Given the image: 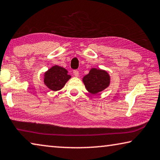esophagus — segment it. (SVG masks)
<instances>
[{
    "label": "esophagus",
    "instance_id": "obj_1",
    "mask_svg": "<svg viewBox=\"0 0 160 160\" xmlns=\"http://www.w3.org/2000/svg\"><path fill=\"white\" fill-rule=\"evenodd\" d=\"M73 74H74L75 77H78V75H79V71L77 70H73Z\"/></svg>",
    "mask_w": 160,
    "mask_h": 160
}]
</instances>
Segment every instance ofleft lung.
<instances>
[{
  "mask_svg": "<svg viewBox=\"0 0 160 160\" xmlns=\"http://www.w3.org/2000/svg\"><path fill=\"white\" fill-rule=\"evenodd\" d=\"M110 80V76L106 71L92 68L90 72L83 78L82 80L88 92L96 94L108 87Z\"/></svg>",
  "mask_w": 160,
  "mask_h": 160,
  "instance_id": "obj_1",
  "label": "left lung"
}]
</instances>
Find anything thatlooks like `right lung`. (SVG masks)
Listing matches in <instances>:
<instances>
[{"instance_id": "right-lung-1", "label": "right lung", "mask_w": 160, "mask_h": 160, "mask_svg": "<svg viewBox=\"0 0 160 160\" xmlns=\"http://www.w3.org/2000/svg\"><path fill=\"white\" fill-rule=\"evenodd\" d=\"M44 82L48 88L57 91L64 87L67 81L71 78L68 70L62 67L55 65L45 73Z\"/></svg>"}]
</instances>
